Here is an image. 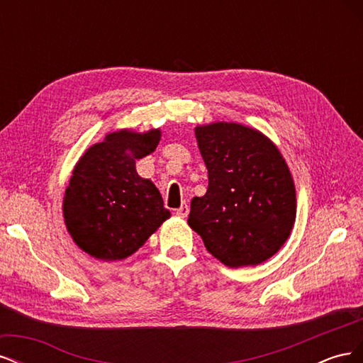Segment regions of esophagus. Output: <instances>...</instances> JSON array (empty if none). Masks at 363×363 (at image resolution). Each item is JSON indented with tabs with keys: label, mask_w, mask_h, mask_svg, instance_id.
Listing matches in <instances>:
<instances>
[{
	"label": "esophagus",
	"mask_w": 363,
	"mask_h": 363,
	"mask_svg": "<svg viewBox=\"0 0 363 363\" xmlns=\"http://www.w3.org/2000/svg\"><path fill=\"white\" fill-rule=\"evenodd\" d=\"M175 213H177L179 216H182V218H186V216H188L189 215V206L188 204H182L179 208H177V212H175Z\"/></svg>",
	"instance_id": "1"
}]
</instances>
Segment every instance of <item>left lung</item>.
Listing matches in <instances>:
<instances>
[{
    "mask_svg": "<svg viewBox=\"0 0 363 363\" xmlns=\"http://www.w3.org/2000/svg\"><path fill=\"white\" fill-rule=\"evenodd\" d=\"M208 188L194 196L188 224L230 268L255 267L286 242L296 215L291 171L260 131L236 123L195 127Z\"/></svg>",
    "mask_w": 363,
    "mask_h": 363,
    "instance_id": "obj_1",
    "label": "left lung"
}]
</instances>
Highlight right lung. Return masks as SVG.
Returning a JSON list of instances; mask_svg holds the SVG:
<instances>
[{
  "mask_svg": "<svg viewBox=\"0 0 363 363\" xmlns=\"http://www.w3.org/2000/svg\"><path fill=\"white\" fill-rule=\"evenodd\" d=\"M160 136L159 128L113 131L77 162L63 196V218L87 255L123 260L171 216L155 183L136 172V160L151 155Z\"/></svg>",
  "mask_w": 363,
  "mask_h": 363,
  "instance_id": "obj_1",
  "label": "right lung"
}]
</instances>
